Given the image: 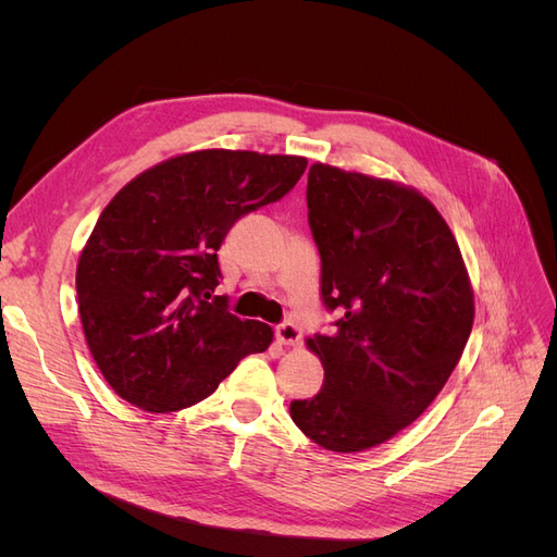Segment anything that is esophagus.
<instances>
[{"label": "esophagus", "instance_id": "1", "mask_svg": "<svg viewBox=\"0 0 557 557\" xmlns=\"http://www.w3.org/2000/svg\"><path fill=\"white\" fill-rule=\"evenodd\" d=\"M276 339L285 346H295L301 339V330L293 323V320H283V323L276 327Z\"/></svg>", "mask_w": 557, "mask_h": 557}]
</instances>
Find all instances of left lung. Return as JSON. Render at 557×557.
Returning a JSON list of instances; mask_svg holds the SVG:
<instances>
[{
  "label": "left lung",
  "instance_id": "1",
  "mask_svg": "<svg viewBox=\"0 0 557 557\" xmlns=\"http://www.w3.org/2000/svg\"><path fill=\"white\" fill-rule=\"evenodd\" d=\"M307 207L320 299L336 318L307 342L325 383L290 416L318 446L356 453L411 425L440 395L474 325V297L458 242L423 195L313 164Z\"/></svg>",
  "mask_w": 557,
  "mask_h": 557
}]
</instances>
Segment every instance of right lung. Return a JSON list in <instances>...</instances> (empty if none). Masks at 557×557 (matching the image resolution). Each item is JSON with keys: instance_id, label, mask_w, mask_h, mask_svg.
Masks as SVG:
<instances>
[{"instance_id": "add662e5", "label": "right lung", "mask_w": 557, "mask_h": 557, "mask_svg": "<svg viewBox=\"0 0 557 557\" xmlns=\"http://www.w3.org/2000/svg\"><path fill=\"white\" fill-rule=\"evenodd\" d=\"M305 158L197 150L139 174L99 215L76 269L92 358L129 404L170 413L209 397L272 327L211 295L218 248L242 215L288 195Z\"/></svg>"}]
</instances>
